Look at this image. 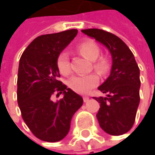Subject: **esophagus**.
Instances as JSON below:
<instances>
[{"mask_svg": "<svg viewBox=\"0 0 155 155\" xmlns=\"http://www.w3.org/2000/svg\"><path fill=\"white\" fill-rule=\"evenodd\" d=\"M89 99H90V98H89L88 96H83V101H84V102H87V101H89Z\"/></svg>", "mask_w": 155, "mask_h": 155, "instance_id": "1", "label": "esophagus"}]
</instances>
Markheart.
I'll list each match as a JSON object with an SVG mask.
<instances>
[{"label": "heart", "mask_w": 155, "mask_h": 155, "mask_svg": "<svg viewBox=\"0 0 155 155\" xmlns=\"http://www.w3.org/2000/svg\"><path fill=\"white\" fill-rule=\"evenodd\" d=\"M76 49L80 54L92 61L93 69L101 75L105 76L109 71L110 64L108 59L104 56H99L101 49L98 44L93 40H84L79 43ZM59 72L64 75H69L72 73V65L70 62V55L67 51H63L57 57L56 61ZM100 81V77L97 74L92 73L84 75H74L68 81V86L78 93H88L91 89L96 87Z\"/></svg>", "instance_id": "1"}]
</instances>
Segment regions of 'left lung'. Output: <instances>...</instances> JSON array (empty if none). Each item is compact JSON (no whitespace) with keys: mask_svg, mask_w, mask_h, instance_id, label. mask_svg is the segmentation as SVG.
Returning <instances> with one entry per match:
<instances>
[{"mask_svg":"<svg viewBox=\"0 0 155 155\" xmlns=\"http://www.w3.org/2000/svg\"><path fill=\"white\" fill-rule=\"evenodd\" d=\"M108 47L112 55L109 77L99 87L106 97H94L101 103L97 118L109 135L120 136L133 127L140 101V72L129 47L116 35L99 28L81 30Z\"/></svg>","mask_w":155,"mask_h":155,"instance_id":"1","label":"left lung"}]
</instances>
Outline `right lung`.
<instances>
[{"label": "right lung", "mask_w": 155, "mask_h": 155, "mask_svg": "<svg viewBox=\"0 0 155 155\" xmlns=\"http://www.w3.org/2000/svg\"><path fill=\"white\" fill-rule=\"evenodd\" d=\"M70 29L36 38L23 52L18 64L17 99L22 118L32 134L46 142H58L69 132L82 98L61 81L57 57L77 35ZM64 93L54 103V95Z\"/></svg>", "instance_id": "1"}]
</instances>
